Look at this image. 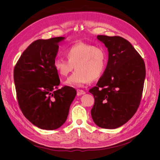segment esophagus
Returning <instances> with one entry per match:
<instances>
[{"label": "esophagus", "mask_w": 160, "mask_h": 160, "mask_svg": "<svg viewBox=\"0 0 160 160\" xmlns=\"http://www.w3.org/2000/svg\"><path fill=\"white\" fill-rule=\"evenodd\" d=\"M77 95H84L85 93V92L83 90H81V89H77Z\"/></svg>", "instance_id": "esophagus-1"}]
</instances>
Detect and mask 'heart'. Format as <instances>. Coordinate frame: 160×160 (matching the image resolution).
I'll use <instances>...</instances> for the list:
<instances>
[{"mask_svg":"<svg viewBox=\"0 0 160 160\" xmlns=\"http://www.w3.org/2000/svg\"><path fill=\"white\" fill-rule=\"evenodd\" d=\"M67 60L56 59L53 68L61 77H67L75 68L76 71L64 83L81 88L103 75L108 65V56L100 47L87 43H77L65 51Z\"/></svg>","mask_w":160,"mask_h":160,"instance_id":"b5f03b06","label":"heart"}]
</instances>
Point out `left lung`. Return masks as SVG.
I'll use <instances>...</instances> for the list:
<instances>
[{
	"mask_svg": "<svg viewBox=\"0 0 160 160\" xmlns=\"http://www.w3.org/2000/svg\"><path fill=\"white\" fill-rule=\"evenodd\" d=\"M97 38L108 48V62L96 86L89 90L95 98L91 117L101 128L115 129L127 123L138 109L146 67L142 57L125 38Z\"/></svg>",
	"mask_w": 160,
	"mask_h": 160,
	"instance_id": "obj_1",
	"label": "left lung"
}]
</instances>
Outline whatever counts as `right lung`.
I'll list each match as a JSON object with an SVG mask.
<instances>
[{"label": "right lung", "instance_id": "1", "mask_svg": "<svg viewBox=\"0 0 160 160\" xmlns=\"http://www.w3.org/2000/svg\"><path fill=\"white\" fill-rule=\"evenodd\" d=\"M65 38L59 37L34 41L14 67L19 107L31 123L42 129H56L65 122L77 94L69 86L58 89L60 80L53 68L59 42Z\"/></svg>", "mask_w": 160, "mask_h": 160}]
</instances>
